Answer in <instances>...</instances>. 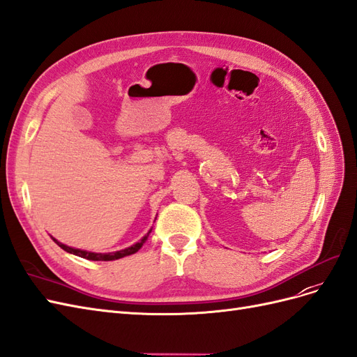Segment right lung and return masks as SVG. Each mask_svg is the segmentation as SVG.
I'll list each match as a JSON object with an SVG mask.
<instances>
[{
    "mask_svg": "<svg viewBox=\"0 0 357 357\" xmlns=\"http://www.w3.org/2000/svg\"><path fill=\"white\" fill-rule=\"evenodd\" d=\"M149 234H150V231H149ZM149 234H147V235H144L143 238L139 240L137 244H134V245H131V247L125 248V250H119V252H113V253H92V252L79 250V248L68 247V245H66V244H62V243L56 241L55 238H53V241H55V243H56L61 248H63V250H66V252L73 253V255H75V256H80V257H83V259H89V261H114V259H121V257H125V256H129V255H134V253H137V252L139 250V248L143 247V244L146 243Z\"/></svg>",
    "mask_w": 357,
    "mask_h": 357,
    "instance_id": "obj_1",
    "label": "right lung"
}]
</instances>
